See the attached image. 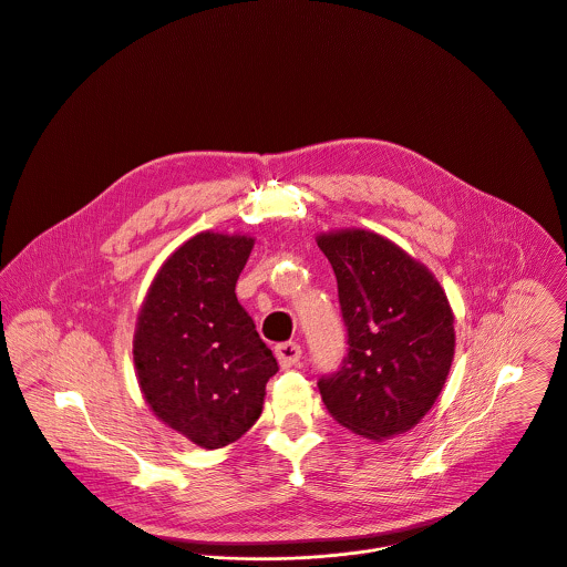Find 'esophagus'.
Segmentation results:
<instances>
[{
  "label": "esophagus",
  "instance_id": "esophagus-1",
  "mask_svg": "<svg viewBox=\"0 0 567 567\" xmlns=\"http://www.w3.org/2000/svg\"><path fill=\"white\" fill-rule=\"evenodd\" d=\"M300 357H302V348L296 341H285V343L276 346V359L282 368L296 365L300 361Z\"/></svg>",
  "mask_w": 567,
  "mask_h": 567
}]
</instances>
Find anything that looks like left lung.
I'll use <instances>...</instances> for the list:
<instances>
[{"instance_id": "1", "label": "left lung", "mask_w": 567, "mask_h": 567, "mask_svg": "<svg viewBox=\"0 0 567 567\" xmlns=\"http://www.w3.org/2000/svg\"><path fill=\"white\" fill-rule=\"evenodd\" d=\"M340 293L348 354L318 381L331 416L370 441L412 430L436 403L453 361L450 300L434 274L368 229L318 236Z\"/></svg>"}]
</instances>
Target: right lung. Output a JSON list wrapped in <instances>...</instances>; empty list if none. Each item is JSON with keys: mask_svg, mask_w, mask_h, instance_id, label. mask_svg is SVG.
Listing matches in <instances>:
<instances>
[{"mask_svg": "<svg viewBox=\"0 0 567 567\" xmlns=\"http://www.w3.org/2000/svg\"><path fill=\"white\" fill-rule=\"evenodd\" d=\"M251 247L240 234L188 238L159 267L137 316L133 363L144 401L204 450L226 447L258 421L278 372L234 293Z\"/></svg>", "mask_w": 567, "mask_h": 567, "instance_id": "obj_1", "label": "right lung"}]
</instances>
